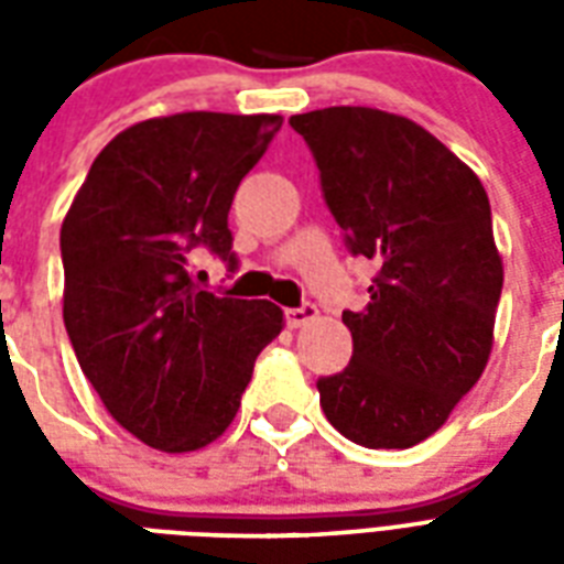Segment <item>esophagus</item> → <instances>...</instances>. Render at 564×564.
Listing matches in <instances>:
<instances>
[{
	"instance_id": "obj_1",
	"label": "esophagus",
	"mask_w": 564,
	"mask_h": 564,
	"mask_svg": "<svg viewBox=\"0 0 564 564\" xmlns=\"http://www.w3.org/2000/svg\"><path fill=\"white\" fill-rule=\"evenodd\" d=\"M316 316H318L316 304H310V301H304V304H299V307L283 310V318H286V325L290 327L307 325V322H313Z\"/></svg>"
}]
</instances>
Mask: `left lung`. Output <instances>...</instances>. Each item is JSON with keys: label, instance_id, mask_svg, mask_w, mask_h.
I'll use <instances>...</instances> for the list:
<instances>
[{"label": "left lung", "instance_id": "1", "mask_svg": "<svg viewBox=\"0 0 564 564\" xmlns=\"http://www.w3.org/2000/svg\"><path fill=\"white\" fill-rule=\"evenodd\" d=\"M351 257L377 265L345 310L351 362L318 377L327 421L362 447H412L480 380L503 290L480 178L412 119L375 108L290 117Z\"/></svg>", "mask_w": 564, "mask_h": 564}]
</instances>
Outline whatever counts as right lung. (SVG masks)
Instances as JSON below:
<instances>
[{
  "instance_id": "add662e5",
  "label": "right lung",
  "mask_w": 564,
  "mask_h": 564,
  "mask_svg": "<svg viewBox=\"0 0 564 564\" xmlns=\"http://www.w3.org/2000/svg\"><path fill=\"white\" fill-rule=\"evenodd\" d=\"M281 126L210 110L137 122L101 149L61 225L78 366L110 415L166 454L228 430L281 334L272 301L219 299L189 274L198 248L237 269L230 202Z\"/></svg>"
}]
</instances>
